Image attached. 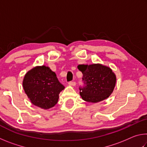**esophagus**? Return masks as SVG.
<instances>
[{"label": "esophagus", "mask_w": 147, "mask_h": 147, "mask_svg": "<svg viewBox=\"0 0 147 147\" xmlns=\"http://www.w3.org/2000/svg\"><path fill=\"white\" fill-rule=\"evenodd\" d=\"M68 84L71 86H76V82H69Z\"/></svg>", "instance_id": "1"}]
</instances>
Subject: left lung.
<instances>
[{
  "label": "left lung",
  "mask_w": 147,
  "mask_h": 147,
  "mask_svg": "<svg viewBox=\"0 0 147 147\" xmlns=\"http://www.w3.org/2000/svg\"><path fill=\"white\" fill-rule=\"evenodd\" d=\"M83 74L85 86L80 88L84 100L96 103L108 98L113 93L116 84V75L110 67L100 63L78 65Z\"/></svg>",
  "instance_id": "1"
}]
</instances>
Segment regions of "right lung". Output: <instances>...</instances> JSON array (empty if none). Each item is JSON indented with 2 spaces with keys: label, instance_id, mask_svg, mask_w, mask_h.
<instances>
[{
  "label": "right lung",
  "instance_id": "obj_1",
  "mask_svg": "<svg viewBox=\"0 0 147 147\" xmlns=\"http://www.w3.org/2000/svg\"><path fill=\"white\" fill-rule=\"evenodd\" d=\"M23 87L32 104L43 109L55 106L59 93L65 88L56 73L45 65L34 67L27 72L24 76Z\"/></svg>",
  "mask_w": 147,
  "mask_h": 147
}]
</instances>
